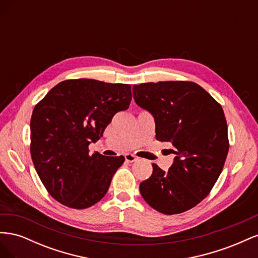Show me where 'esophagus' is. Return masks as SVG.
<instances>
[{
	"instance_id": "1",
	"label": "esophagus",
	"mask_w": 258,
	"mask_h": 258,
	"mask_svg": "<svg viewBox=\"0 0 258 258\" xmlns=\"http://www.w3.org/2000/svg\"><path fill=\"white\" fill-rule=\"evenodd\" d=\"M124 159H126V161H128V162H134V161L138 160V157L132 154H126L124 155Z\"/></svg>"
}]
</instances>
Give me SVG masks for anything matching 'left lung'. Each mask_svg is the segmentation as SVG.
Segmentation results:
<instances>
[{"instance_id":"left-lung-1","label":"left lung","mask_w":258,"mask_h":258,"mask_svg":"<svg viewBox=\"0 0 258 258\" xmlns=\"http://www.w3.org/2000/svg\"><path fill=\"white\" fill-rule=\"evenodd\" d=\"M136 103L152 113L156 139L172 144L169 170L153 163L140 192L153 209L172 215L197 206L213 188L229 150L221 104L196 83L170 81L134 86Z\"/></svg>"}]
</instances>
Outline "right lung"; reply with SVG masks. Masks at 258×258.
I'll return each instance as SVG.
<instances>
[{
	"label": "right lung",
	"mask_w": 258,
	"mask_h": 258,
	"mask_svg": "<svg viewBox=\"0 0 258 258\" xmlns=\"http://www.w3.org/2000/svg\"><path fill=\"white\" fill-rule=\"evenodd\" d=\"M131 99V85L80 79L59 83L35 105L31 157L53 199L81 210L105 196L124 158L89 155L88 145L103 136L113 116L126 111Z\"/></svg>",
	"instance_id": "add662e5"
}]
</instances>
